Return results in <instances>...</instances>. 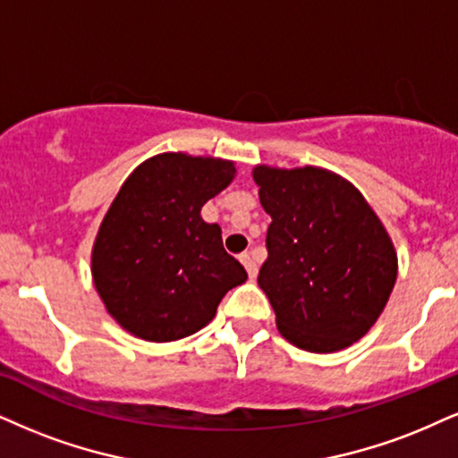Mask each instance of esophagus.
<instances>
[{"label":"esophagus","mask_w":458,"mask_h":458,"mask_svg":"<svg viewBox=\"0 0 458 458\" xmlns=\"http://www.w3.org/2000/svg\"><path fill=\"white\" fill-rule=\"evenodd\" d=\"M240 261H242V265H244V267H246L248 276H250V278H255V276H257V263H255V259H252L250 252H242Z\"/></svg>","instance_id":"1"}]
</instances>
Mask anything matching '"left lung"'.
Instances as JSON below:
<instances>
[{
    "label": "left lung",
    "mask_w": 458,
    "mask_h": 458,
    "mask_svg": "<svg viewBox=\"0 0 458 458\" xmlns=\"http://www.w3.org/2000/svg\"><path fill=\"white\" fill-rule=\"evenodd\" d=\"M267 227L259 286L282 335L310 352L360 340L397 280L391 238L363 195L320 167L252 172Z\"/></svg>",
    "instance_id": "1"
}]
</instances>
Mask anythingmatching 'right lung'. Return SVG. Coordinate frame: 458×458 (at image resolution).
<instances>
[{"label":"right lung","instance_id":"1","mask_svg":"<svg viewBox=\"0 0 458 458\" xmlns=\"http://www.w3.org/2000/svg\"><path fill=\"white\" fill-rule=\"evenodd\" d=\"M231 161L165 152L144 161L112 201L93 248V280L108 312L148 342L206 327L246 269L201 218L233 180Z\"/></svg>","mask_w":458,"mask_h":458}]
</instances>
